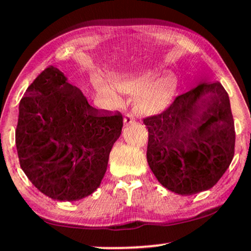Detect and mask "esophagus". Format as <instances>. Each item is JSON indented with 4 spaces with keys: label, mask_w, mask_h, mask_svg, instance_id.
Wrapping results in <instances>:
<instances>
[{
    "label": "esophagus",
    "mask_w": 251,
    "mask_h": 251,
    "mask_svg": "<svg viewBox=\"0 0 251 251\" xmlns=\"http://www.w3.org/2000/svg\"><path fill=\"white\" fill-rule=\"evenodd\" d=\"M134 122V119H133V117L131 115H125L124 116V125L127 126L129 124H132Z\"/></svg>",
    "instance_id": "obj_1"
}]
</instances>
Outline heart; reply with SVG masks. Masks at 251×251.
<instances>
[{"mask_svg":"<svg viewBox=\"0 0 251 251\" xmlns=\"http://www.w3.org/2000/svg\"><path fill=\"white\" fill-rule=\"evenodd\" d=\"M112 82L118 90L134 95L133 109L138 115L149 116L160 112L170 102L177 89V78L174 73L166 72L156 77L153 71L125 73L112 76ZM104 94H113L109 84H102Z\"/></svg>","mask_w":251,"mask_h":251,"instance_id":"1","label":"heart"}]
</instances>
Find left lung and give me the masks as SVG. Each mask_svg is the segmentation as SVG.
<instances>
[{
    "label": "left lung",
    "instance_id": "8db88e82",
    "mask_svg": "<svg viewBox=\"0 0 251 251\" xmlns=\"http://www.w3.org/2000/svg\"><path fill=\"white\" fill-rule=\"evenodd\" d=\"M144 124L149 133V168L164 188L178 195L211 189L233 160V115L219 82H204L179 95Z\"/></svg>",
    "mask_w": 251,
    "mask_h": 251
}]
</instances>
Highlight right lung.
I'll return each instance as SVG.
<instances>
[{
	"label": "right lung",
	"instance_id": "right-lung-1",
	"mask_svg": "<svg viewBox=\"0 0 251 251\" xmlns=\"http://www.w3.org/2000/svg\"><path fill=\"white\" fill-rule=\"evenodd\" d=\"M123 116L95 109L83 93L50 66L20 102L16 147L36 188L60 201H80L102 182Z\"/></svg>",
	"mask_w": 251,
	"mask_h": 251
}]
</instances>
